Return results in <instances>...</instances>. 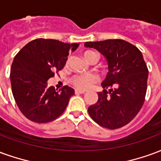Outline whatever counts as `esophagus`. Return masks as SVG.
<instances>
[{"label":"esophagus","mask_w":161,"mask_h":161,"mask_svg":"<svg viewBox=\"0 0 161 161\" xmlns=\"http://www.w3.org/2000/svg\"><path fill=\"white\" fill-rule=\"evenodd\" d=\"M75 93H76V94H84L85 91H80V90H76V91H75Z\"/></svg>","instance_id":"obj_1"}]
</instances>
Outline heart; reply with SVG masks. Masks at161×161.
Listing matches in <instances>:
<instances>
[{"mask_svg": "<svg viewBox=\"0 0 161 161\" xmlns=\"http://www.w3.org/2000/svg\"><path fill=\"white\" fill-rule=\"evenodd\" d=\"M84 56L88 62L96 61L98 59V56L97 53L92 51H86L84 53ZM97 80V77L94 74H84V75H76L71 78V84L79 90H87L92 84L96 83Z\"/></svg>", "mask_w": 161, "mask_h": 161, "instance_id": "1", "label": "heart"}]
</instances>
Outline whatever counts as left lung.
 I'll list each match as a JSON object with an SVG mask.
<instances>
[{
  "mask_svg": "<svg viewBox=\"0 0 161 161\" xmlns=\"http://www.w3.org/2000/svg\"><path fill=\"white\" fill-rule=\"evenodd\" d=\"M84 46L102 53L108 68L102 83L104 90L98 93V101L88 112L103 128H121L135 118L145 101L148 70L142 53L123 40L85 42Z\"/></svg>",
  "mask_w": 161,
  "mask_h": 161,
  "instance_id": "8db88e82",
  "label": "left lung"
}]
</instances>
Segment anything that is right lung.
Wrapping results in <instances>:
<instances>
[{"mask_svg": "<svg viewBox=\"0 0 161 161\" xmlns=\"http://www.w3.org/2000/svg\"><path fill=\"white\" fill-rule=\"evenodd\" d=\"M79 44L36 39L16 54L11 66L13 96L19 110L30 121L46 123L63 114L74 90L64 86L57 91L47 80L64 68L69 52Z\"/></svg>", "mask_w": 161, "mask_h": 161, "instance_id": "add662e5", "label": "right lung"}]
</instances>
